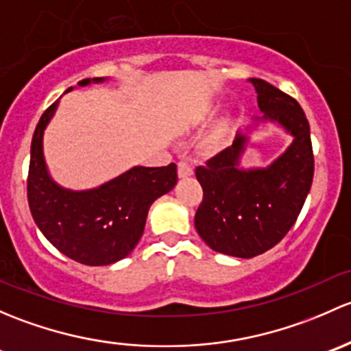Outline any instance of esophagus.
Returning a JSON list of instances; mask_svg holds the SVG:
<instances>
[{
  "label": "esophagus",
  "mask_w": 351,
  "mask_h": 351,
  "mask_svg": "<svg viewBox=\"0 0 351 351\" xmlns=\"http://www.w3.org/2000/svg\"><path fill=\"white\" fill-rule=\"evenodd\" d=\"M177 174H179V179H186V177H191L194 174V169L187 162H179V165H177Z\"/></svg>",
  "instance_id": "obj_1"
}]
</instances>
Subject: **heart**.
I'll list each match as a JSON object with an SVG mask.
<instances>
[{
	"mask_svg": "<svg viewBox=\"0 0 351 351\" xmlns=\"http://www.w3.org/2000/svg\"><path fill=\"white\" fill-rule=\"evenodd\" d=\"M208 113H211V108H209V110H206V114ZM225 132H226V123H219V125L216 126L215 132H213L211 135H209V138L206 140V147H215L216 143L219 142V138L225 135Z\"/></svg>",
	"mask_w": 351,
	"mask_h": 351,
	"instance_id": "obj_1",
	"label": "heart"
}]
</instances>
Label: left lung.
Wrapping results in <instances>:
<instances>
[{
	"instance_id": "1",
	"label": "left lung",
	"mask_w": 351,
	"mask_h": 351,
	"mask_svg": "<svg viewBox=\"0 0 351 351\" xmlns=\"http://www.w3.org/2000/svg\"><path fill=\"white\" fill-rule=\"evenodd\" d=\"M248 81L262 117L245 132L238 130L233 145L196 169L204 193L194 216L197 233L211 250L238 258L263 254L282 240L304 206L314 174L309 123L298 101L263 79ZM260 122L279 124L293 143L267 168L243 169L241 155Z\"/></svg>"
}]
</instances>
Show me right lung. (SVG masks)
Here are the masks:
<instances>
[{
  "mask_svg": "<svg viewBox=\"0 0 351 351\" xmlns=\"http://www.w3.org/2000/svg\"><path fill=\"white\" fill-rule=\"evenodd\" d=\"M104 81L82 79L77 86ZM57 106L59 99L42 114L32 138L28 206L35 225L57 250L84 265H110L136 247L152 202L177 184V165H135L93 189H66L50 177L43 157V132Z\"/></svg>",
  "mask_w": 351,
  "mask_h": 351,
  "instance_id": "obj_1",
  "label": "right lung"
}]
</instances>
